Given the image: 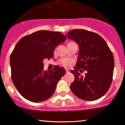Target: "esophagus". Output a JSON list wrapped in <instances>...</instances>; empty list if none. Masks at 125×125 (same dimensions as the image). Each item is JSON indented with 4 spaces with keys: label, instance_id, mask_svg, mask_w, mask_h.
Wrapping results in <instances>:
<instances>
[{
    "label": "esophagus",
    "instance_id": "34e87169",
    "mask_svg": "<svg viewBox=\"0 0 125 125\" xmlns=\"http://www.w3.org/2000/svg\"><path fill=\"white\" fill-rule=\"evenodd\" d=\"M65 72H66V73H69V70H67L66 69V70H65Z\"/></svg>",
    "mask_w": 125,
    "mask_h": 125
}]
</instances>
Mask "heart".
<instances>
[{"instance_id":"b5f03b06","label":"heart","mask_w":125,"mask_h":125,"mask_svg":"<svg viewBox=\"0 0 125 125\" xmlns=\"http://www.w3.org/2000/svg\"><path fill=\"white\" fill-rule=\"evenodd\" d=\"M72 43L74 42H70L68 44ZM58 64L65 68H69L72 66V64H73V60L70 58H61L59 60Z\"/></svg>"}]
</instances>
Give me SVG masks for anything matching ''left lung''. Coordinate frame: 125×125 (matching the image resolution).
<instances>
[{"mask_svg":"<svg viewBox=\"0 0 125 125\" xmlns=\"http://www.w3.org/2000/svg\"><path fill=\"white\" fill-rule=\"evenodd\" d=\"M66 36L79 46L74 70L70 71L74 76V81L70 85L72 92L83 100L100 98L107 93L112 82L115 67L112 52L104 39L94 32L74 29ZM80 69L87 71L85 77L78 72Z\"/></svg>","mask_w":125,"mask_h":125,"instance_id":"obj_1","label":"left lung"}]
</instances>
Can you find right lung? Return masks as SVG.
Wrapping results in <instances>:
<instances>
[{
  "label": "right lung",
  "instance_id": "add662e5",
  "mask_svg": "<svg viewBox=\"0 0 125 125\" xmlns=\"http://www.w3.org/2000/svg\"><path fill=\"white\" fill-rule=\"evenodd\" d=\"M65 41L60 32L40 30L24 36L16 44L10 57L11 78L26 100L40 103L53 94L65 70L56 65L44 71L43 61L53 58L55 48Z\"/></svg>",
  "mask_w": 125,
  "mask_h": 125
}]
</instances>
